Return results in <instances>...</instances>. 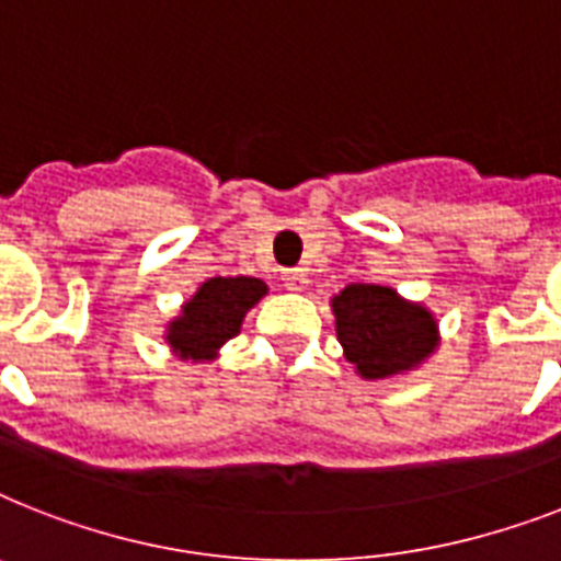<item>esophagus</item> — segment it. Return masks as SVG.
I'll list each match as a JSON object with an SVG mask.
<instances>
[{"label":"esophagus","mask_w":561,"mask_h":561,"mask_svg":"<svg viewBox=\"0 0 561 561\" xmlns=\"http://www.w3.org/2000/svg\"><path fill=\"white\" fill-rule=\"evenodd\" d=\"M282 282H285V288L288 290H305L308 285V273L302 267H290V271L282 273Z\"/></svg>","instance_id":"obj_1"}]
</instances>
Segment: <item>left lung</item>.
Returning <instances> with one entry per match:
<instances>
[{
  "label": "left lung",
  "mask_w": 561,
  "mask_h": 561,
  "mask_svg": "<svg viewBox=\"0 0 561 561\" xmlns=\"http://www.w3.org/2000/svg\"><path fill=\"white\" fill-rule=\"evenodd\" d=\"M336 340L359 377L383 380L421 366L438 345V322L386 285H348L334 296Z\"/></svg>",
  "instance_id": "obj_1"
}]
</instances>
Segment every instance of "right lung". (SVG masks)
Masks as SVG:
<instances>
[{
	"mask_svg": "<svg viewBox=\"0 0 561 561\" xmlns=\"http://www.w3.org/2000/svg\"><path fill=\"white\" fill-rule=\"evenodd\" d=\"M267 294V285L253 276H216L198 288L170 322L167 343L184 359H213L227 340L239 334L241 320Z\"/></svg>",
	"mask_w": 561,
	"mask_h": 561,
	"instance_id": "right-lung-1",
	"label": "right lung"
}]
</instances>
